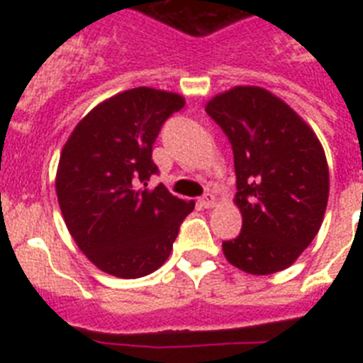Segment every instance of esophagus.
Returning <instances> with one entry per match:
<instances>
[{
  "mask_svg": "<svg viewBox=\"0 0 363 363\" xmlns=\"http://www.w3.org/2000/svg\"><path fill=\"white\" fill-rule=\"evenodd\" d=\"M200 203L203 205V207H207V209H209V207H216L218 198L214 196V194H205V196L200 200Z\"/></svg>",
  "mask_w": 363,
  "mask_h": 363,
  "instance_id": "34e87169",
  "label": "esophagus"
}]
</instances>
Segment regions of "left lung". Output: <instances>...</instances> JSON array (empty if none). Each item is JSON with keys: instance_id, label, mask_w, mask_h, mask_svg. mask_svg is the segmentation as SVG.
<instances>
[{"instance_id": "1", "label": "left lung", "mask_w": 363, "mask_h": 363, "mask_svg": "<svg viewBox=\"0 0 363 363\" xmlns=\"http://www.w3.org/2000/svg\"><path fill=\"white\" fill-rule=\"evenodd\" d=\"M205 111L229 138L234 203L242 233L223 242L227 262L249 274L291 267L318 234L329 200V167L318 136L267 89L238 85Z\"/></svg>"}]
</instances>
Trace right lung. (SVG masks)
Listing matches in <instances>:
<instances>
[{
  "label": "right lung",
  "instance_id": "add662e5",
  "mask_svg": "<svg viewBox=\"0 0 363 363\" xmlns=\"http://www.w3.org/2000/svg\"><path fill=\"white\" fill-rule=\"evenodd\" d=\"M184 105V96L152 86L123 91L83 116L63 145L57 203L76 245L99 271L129 280L162 267L194 209L165 185L147 189L158 172L154 140Z\"/></svg>",
  "mask_w": 363,
  "mask_h": 363
}]
</instances>
